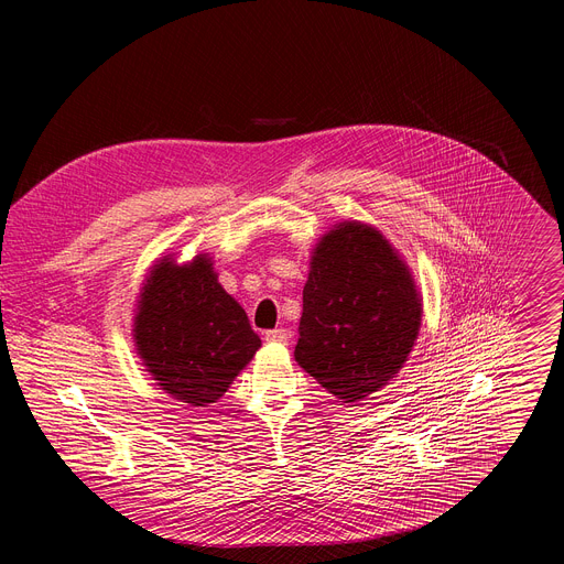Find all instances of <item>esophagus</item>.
Listing matches in <instances>:
<instances>
[{
  "label": "esophagus",
  "instance_id": "esophagus-1",
  "mask_svg": "<svg viewBox=\"0 0 564 564\" xmlns=\"http://www.w3.org/2000/svg\"><path fill=\"white\" fill-rule=\"evenodd\" d=\"M265 339H268L270 344H288L290 335H288V330H283V328H274V330H268V333H265Z\"/></svg>",
  "mask_w": 564,
  "mask_h": 564
}]
</instances>
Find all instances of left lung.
<instances>
[{
  "label": "left lung",
  "instance_id": "left-lung-1",
  "mask_svg": "<svg viewBox=\"0 0 564 564\" xmlns=\"http://www.w3.org/2000/svg\"><path fill=\"white\" fill-rule=\"evenodd\" d=\"M420 326L415 279L377 227L344 220L321 236L294 348L310 377L341 404H357L404 368Z\"/></svg>",
  "mask_w": 564,
  "mask_h": 564
}]
</instances>
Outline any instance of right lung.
<instances>
[{
    "instance_id": "add662e5",
    "label": "right lung",
    "mask_w": 564,
    "mask_h": 564,
    "mask_svg": "<svg viewBox=\"0 0 564 564\" xmlns=\"http://www.w3.org/2000/svg\"><path fill=\"white\" fill-rule=\"evenodd\" d=\"M135 350L170 397L209 406L261 348L246 310L218 283L207 254L178 265L160 259L133 316Z\"/></svg>"
}]
</instances>
